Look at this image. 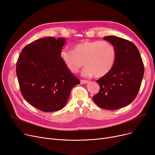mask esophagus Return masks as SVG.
<instances>
[{
  "label": "esophagus",
  "mask_w": 155,
  "mask_h": 155,
  "mask_svg": "<svg viewBox=\"0 0 155 155\" xmlns=\"http://www.w3.org/2000/svg\"><path fill=\"white\" fill-rule=\"evenodd\" d=\"M80 83L82 84H86L88 83V81L87 80H80Z\"/></svg>",
  "instance_id": "34e87169"
}]
</instances>
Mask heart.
<instances>
[{"label": "heart", "mask_w": 155, "mask_h": 155, "mask_svg": "<svg viewBox=\"0 0 155 155\" xmlns=\"http://www.w3.org/2000/svg\"><path fill=\"white\" fill-rule=\"evenodd\" d=\"M60 58L67 68L76 73L83 66L82 75L102 77L111 71L116 61L117 51L111 43L104 41H84L73 46V50L63 49Z\"/></svg>", "instance_id": "heart-1"}]
</instances>
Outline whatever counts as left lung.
<instances>
[{"label":"left lung","instance_id":"left-lung-1","mask_svg":"<svg viewBox=\"0 0 155 155\" xmlns=\"http://www.w3.org/2000/svg\"><path fill=\"white\" fill-rule=\"evenodd\" d=\"M104 39L116 48L117 58L108 74L96 81L100 91L93 100L102 109L116 110L127 106L136 98L144 75V64L132 42L115 36H105Z\"/></svg>","mask_w":155,"mask_h":155}]
</instances>
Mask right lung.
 <instances>
[{
  "label": "right lung",
  "mask_w": 155,
  "mask_h": 155,
  "mask_svg": "<svg viewBox=\"0 0 155 155\" xmlns=\"http://www.w3.org/2000/svg\"><path fill=\"white\" fill-rule=\"evenodd\" d=\"M66 39H38L23 48L16 73L21 94L38 109L51 112L66 105L73 87L80 84L60 58Z\"/></svg>",
  "instance_id": "add662e5"
}]
</instances>
